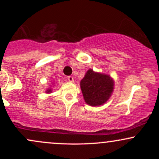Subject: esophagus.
<instances>
[{
  "mask_svg": "<svg viewBox=\"0 0 159 159\" xmlns=\"http://www.w3.org/2000/svg\"><path fill=\"white\" fill-rule=\"evenodd\" d=\"M67 79H68V81L69 82H73L74 81V78L72 77V76H68V77H67Z\"/></svg>",
  "mask_w": 159,
  "mask_h": 159,
  "instance_id": "esophagus-1",
  "label": "esophagus"
}]
</instances>
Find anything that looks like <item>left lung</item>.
<instances>
[{"mask_svg": "<svg viewBox=\"0 0 159 159\" xmlns=\"http://www.w3.org/2000/svg\"><path fill=\"white\" fill-rule=\"evenodd\" d=\"M85 102L90 106L105 104L114 91V82L108 75L89 69L80 82Z\"/></svg>", "mask_w": 159, "mask_h": 159, "instance_id": "1", "label": "left lung"}]
</instances>
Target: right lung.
Wrapping results in <instances>:
<instances>
[{"label":"right lung","mask_w":159,"mask_h":159,"mask_svg":"<svg viewBox=\"0 0 159 159\" xmlns=\"http://www.w3.org/2000/svg\"><path fill=\"white\" fill-rule=\"evenodd\" d=\"M52 89H51V88H48V90H47L46 91H45V92H46L47 93H52Z\"/></svg>","instance_id":"obj_1"}]
</instances>
